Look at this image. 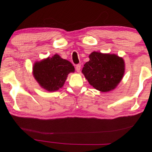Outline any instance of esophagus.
I'll return each mask as SVG.
<instances>
[{"mask_svg": "<svg viewBox=\"0 0 152 152\" xmlns=\"http://www.w3.org/2000/svg\"><path fill=\"white\" fill-rule=\"evenodd\" d=\"M76 70L77 72H79L80 70H81V65L80 64H78V65L76 66Z\"/></svg>", "mask_w": 152, "mask_h": 152, "instance_id": "esophagus-1", "label": "esophagus"}]
</instances>
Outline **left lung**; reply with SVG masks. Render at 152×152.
<instances>
[{
  "mask_svg": "<svg viewBox=\"0 0 152 152\" xmlns=\"http://www.w3.org/2000/svg\"><path fill=\"white\" fill-rule=\"evenodd\" d=\"M81 72L94 88L102 92L115 89L124 77L125 62L116 54L94 51Z\"/></svg>",
  "mask_w": 152,
  "mask_h": 152,
  "instance_id": "obj_1",
  "label": "left lung"
}]
</instances>
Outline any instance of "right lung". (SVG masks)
I'll list each match as a JSON object with an SVG mask.
<instances>
[{
	"label": "right lung",
	"mask_w": 152,
	"mask_h": 152,
	"mask_svg": "<svg viewBox=\"0 0 152 152\" xmlns=\"http://www.w3.org/2000/svg\"><path fill=\"white\" fill-rule=\"evenodd\" d=\"M74 71L73 64L58 54L36 61L33 66L35 79L41 88L50 92L62 88L68 75Z\"/></svg>",
	"instance_id": "1"
}]
</instances>
